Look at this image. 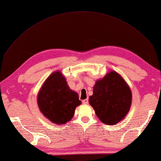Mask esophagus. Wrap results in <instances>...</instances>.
<instances>
[{"instance_id": "1", "label": "esophagus", "mask_w": 161, "mask_h": 161, "mask_svg": "<svg viewBox=\"0 0 161 161\" xmlns=\"http://www.w3.org/2000/svg\"><path fill=\"white\" fill-rule=\"evenodd\" d=\"M88 103H89L88 99H85V100H83V104H88Z\"/></svg>"}]
</instances>
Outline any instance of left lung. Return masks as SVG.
Listing matches in <instances>:
<instances>
[{"label": "left lung", "mask_w": 161, "mask_h": 161, "mask_svg": "<svg viewBox=\"0 0 161 161\" xmlns=\"http://www.w3.org/2000/svg\"><path fill=\"white\" fill-rule=\"evenodd\" d=\"M89 103L102 122L115 125L130 111L132 92L123 77L113 70L96 81Z\"/></svg>", "instance_id": "obj_1"}]
</instances>
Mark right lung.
<instances>
[{"label":"right lung","instance_id":"add662e5","mask_svg":"<svg viewBox=\"0 0 161 161\" xmlns=\"http://www.w3.org/2000/svg\"><path fill=\"white\" fill-rule=\"evenodd\" d=\"M40 112L51 122L65 124L72 119L76 108L81 104L78 94L69 87L64 74L53 72L46 78L37 94Z\"/></svg>","mask_w":161,"mask_h":161}]
</instances>
